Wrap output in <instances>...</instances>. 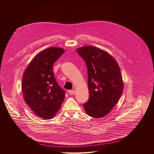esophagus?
Wrapping results in <instances>:
<instances>
[{
  "mask_svg": "<svg viewBox=\"0 0 154 154\" xmlns=\"http://www.w3.org/2000/svg\"><path fill=\"white\" fill-rule=\"evenodd\" d=\"M69 93L70 94H71V95H73V94H74V93H75V91H74V90H69Z\"/></svg>",
  "mask_w": 154,
  "mask_h": 154,
  "instance_id": "obj_1",
  "label": "esophagus"
}]
</instances>
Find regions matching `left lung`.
<instances>
[{
    "instance_id": "1",
    "label": "left lung",
    "mask_w": 154,
    "mask_h": 154,
    "mask_svg": "<svg viewBox=\"0 0 154 154\" xmlns=\"http://www.w3.org/2000/svg\"><path fill=\"white\" fill-rule=\"evenodd\" d=\"M88 70L89 99L83 103L88 115L95 118L106 116L118 103L123 91L120 68L108 52L91 46L77 49Z\"/></svg>"
}]
</instances>
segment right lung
Here are the masks:
<instances>
[{
    "instance_id": "1",
    "label": "right lung",
    "mask_w": 154,
    "mask_h": 154,
    "mask_svg": "<svg viewBox=\"0 0 154 154\" xmlns=\"http://www.w3.org/2000/svg\"><path fill=\"white\" fill-rule=\"evenodd\" d=\"M64 50L49 48L39 52L27 67L22 80L25 102L37 116L52 118L58 112L65 97L54 77L53 66Z\"/></svg>"
}]
</instances>
